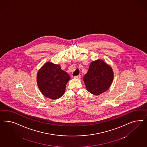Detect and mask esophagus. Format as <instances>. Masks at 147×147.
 I'll list each match as a JSON object with an SVG mask.
<instances>
[{
  "label": "esophagus",
  "mask_w": 147,
  "mask_h": 147,
  "mask_svg": "<svg viewBox=\"0 0 147 147\" xmlns=\"http://www.w3.org/2000/svg\"><path fill=\"white\" fill-rule=\"evenodd\" d=\"M74 78L75 79H80V78H81V76L79 75V76H74Z\"/></svg>",
  "instance_id": "obj_1"
}]
</instances>
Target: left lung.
<instances>
[{
	"label": "left lung",
	"instance_id": "left-lung-1",
	"mask_svg": "<svg viewBox=\"0 0 147 147\" xmlns=\"http://www.w3.org/2000/svg\"><path fill=\"white\" fill-rule=\"evenodd\" d=\"M114 79V71L111 66L102 60L91 62L87 73L83 78L87 90L94 95L106 92Z\"/></svg>",
	"mask_w": 147,
	"mask_h": 147
}]
</instances>
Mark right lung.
<instances>
[{"mask_svg": "<svg viewBox=\"0 0 147 147\" xmlns=\"http://www.w3.org/2000/svg\"><path fill=\"white\" fill-rule=\"evenodd\" d=\"M70 79L69 76L61 69L60 65L52 62H46L39 69L36 76L37 85L41 93L53 100L62 96Z\"/></svg>", "mask_w": 147, "mask_h": 147, "instance_id": "1", "label": "right lung"}]
</instances>
